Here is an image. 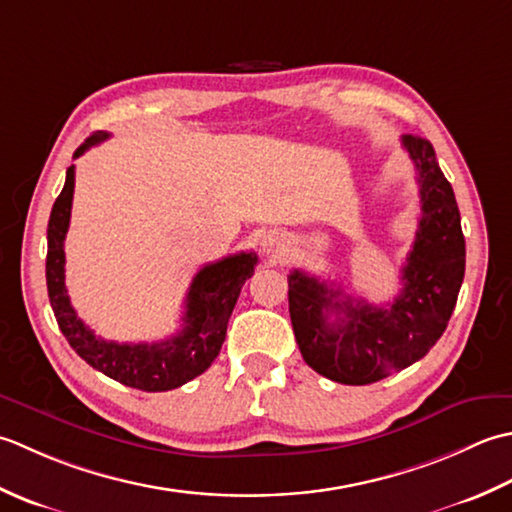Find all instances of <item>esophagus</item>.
<instances>
[{"label": "esophagus", "mask_w": 512, "mask_h": 512, "mask_svg": "<svg viewBox=\"0 0 512 512\" xmlns=\"http://www.w3.org/2000/svg\"><path fill=\"white\" fill-rule=\"evenodd\" d=\"M263 249H265L267 254H278L280 249H283V243H280V238H278V236H265Z\"/></svg>", "instance_id": "obj_1"}]
</instances>
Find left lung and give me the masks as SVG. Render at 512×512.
<instances>
[{
  "mask_svg": "<svg viewBox=\"0 0 512 512\" xmlns=\"http://www.w3.org/2000/svg\"><path fill=\"white\" fill-rule=\"evenodd\" d=\"M402 145L417 170L422 216L393 302H353L300 269L287 276L291 327L302 358L340 384L378 382L424 358L451 320L464 280L466 245L453 187L429 141L404 134ZM331 313L337 316L333 323Z\"/></svg>",
  "mask_w": 512,
  "mask_h": 512,
  "instance_id": "8db88e82",
  "label": "left lung"
}]
</instances>
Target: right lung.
Instances as JSON below:
<instances>
[{"instance_id":"right-lung-1","label":"right lung","mask_w":512,"mask_h":512,"mask_svg":"<svg viewBox=\"0 0 512 512\" xmlns=\"http://www.w3.org/2000/svg\"><path fill=\"white\" fill-rule=\"evenodd\" d=\"M108 139V132H95L83 141L75 159L92 145ZM72 194H75V165L66 172L64 190L52 205L48 221V256L46 283L50 307L55 311L57 325L70 347L86 360L92 369L125 387L141 391H170L201 375L223 347L227 322L232 316L238 294L247 278L254 276L258 258L254 252L227 256L218 263L205 265L194 276L185 298L183 329L176 336L161 342H112L95 336L83 325L75 307L70 305L66 289V254L64 241L70 225Z\"/></svg>"}]
</instances>
